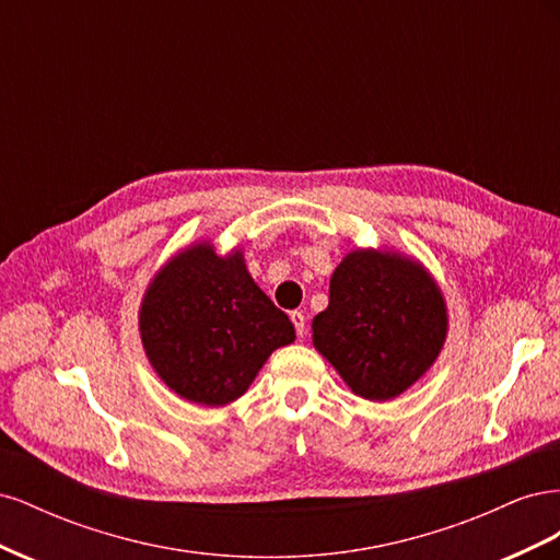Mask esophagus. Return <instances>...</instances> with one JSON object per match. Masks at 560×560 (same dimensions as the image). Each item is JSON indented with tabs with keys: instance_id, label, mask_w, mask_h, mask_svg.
Listing matches in <instances>:
<instances>
[{
	"instance_id": "34e87169",
	"label": "esophagus",
	"mask_w": 560,
	"mask_h": 560,
	"mask_svg": "<svg viewBox=\"0 0 560 560\" xmlns=\"http://www.w3.org/2000/svg\"><path fill=\"white\" fill-rule=\"evenodd\" d=\"M290 319L294 322L296 336H303V334H306V315H303L301 311H292V313H290Z\"/></svg>"
}]
</instances>
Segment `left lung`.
I'll return each mask as SVG.
<instances>
[{
	"instance_id": "obj_1",
	"label": "left lung",
	"mask_w": 560,
	"mask_h": 560,
	"mask_svg": "<svg viewBox=\"0 0 560 560\" xmlns=\"http://www.w3.org/2000/svg\"><path fill=\"white\" fill-rule=\"evenodd\" d=\"M446 327L444 296L418 261L354 249L334 270L329 306L313 317V346L354 395L387 401L434 364Z\"/></svg>"
}]
</instances>
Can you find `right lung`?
Here are the masks:
<instances>
[{
	"label": "right lung",
	"instance_id": "add662e5",
	"mask_svg": "<svg viewBox=\"0 0 560 560\" xmlns=\"http://www.w3.org/2000/svg\"><path fill=\"white\" fill-rule=\"evenodd\" d=\"M151 366L179 397L202 406L235 401L296 334L247 273L243 254L217 257L210 243L179 252L151 280L140 308Z\"/></svg>",
	"mask_w": 560,
	"mask_h": 560
}]
</instances>
